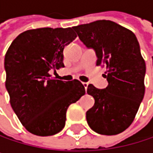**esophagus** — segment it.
Listing matches in <instances>:
<instances>
[{
  "mask_svg": "<svg viewBox=\"0 0 153 153\" xmlns=\"http://www.w3.org/2000/svg\"><path fill=\"white\" fill-rule=\"evenodd\" d=\"M82 84H83V86H84L85 89L87 90V88H88V82H82Z\"/></svg>",
  "mask_w": 153,
  "mask_h": 153,
  "instance_id": "esophagus-1",
  "label": "esophagus"
}]
</instances>
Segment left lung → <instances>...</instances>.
<instances>
[{
	"mask_svg": "<svg viewBox=\"0 0 153 153\" xmlns=\"http://www.w3.org/2000/svg\"><path fill=\"white\" fill-rule=\"evenodd\" d=\"M79 40L96 51L97 65L106 68L105 89L88 86L95 105L86 113L95 132L112 136L126 130L135 120L143 98L145 62L135 33L110 20L73 27Z\"/></svg>",
	"mask_w": 153,
	"mask_h": 153,
	"instance_id": "1",
	"label": "left lung"
}]
</instances>
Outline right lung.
Returning a JSON list of instances; mask_svg holds the SVG:
<instances>
[{
  "instance_id": "1",
  "label": "right lung",
  "mask_w": 153,
  "mask_h": 153,
  "mask_svg": "<svg viewBox=\"0 0 153 153\" xmlns=\"http://www.w3.org/2000/svg\"><path fill=\"white\" fill-rule=\"evenodd\" d=\"M77 37L71 27L37 28L20 33L4 60L10 102L22 125L30 133L53 136L60 132L71 104L85 95L80 81L51 77V70L65 67V47Z\"/></svg>"
}]
</instances>
